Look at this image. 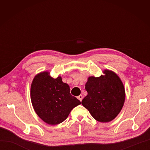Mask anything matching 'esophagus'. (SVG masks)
I'll return each instance as SVG.
<instances>
[{"mask_svg": "<svg viewBox=\"0 0 150 150\" xmlns=\"http://www.w3.org/2000/svg\"><path fill=\"white\" fill-rule=\"evenodd\" d=\"M77 98H78V99L81 102V101H82V98H83V97H82V95H79Z\"/></svg>", "mask_w": 150, "mask_h": 150, "instance_id": "obj_1", "label": "esophagus"}]
</instances>
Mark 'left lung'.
Listing matches in <instances>:
<instances>
[{
    "instance_id": "left-lung-1",
    "label": "left lung",
    "mask_w": 150,
    "mask_h": 150,
    "mask_svg": "<svg viewBox=\"0 0 150 150\" xmlns=\"http://www.w3.org/2000/svg\"><path fill=\"white\" fill-rule=\"evenodd\" d=\"M98 77H88L85 85L88 95L82 104L91 116L100 122H110L122 110L125 100V89L115 73L104 70Z\"/></svg>"
}]
</instances>
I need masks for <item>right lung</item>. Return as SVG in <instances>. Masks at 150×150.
<instances>
[{
	"mask_svg": "<svg viewBox=\"0 0 150 150\" xmlns=\"http://www.w3.org/2000/svg\"><path fill=\"white\" fill-rule=\"evenodd\" d=\"M30 97L33 109L41 119L50 125L62 122L81 101L70 94L69 86L61 77L54 79L43 71L34 77Z\"/></svg>",
	"mask_w": 150,
	"mask_h": 150,
	"instance_id": "add662e5",
	"label": "right lung"
}]
</instances>
